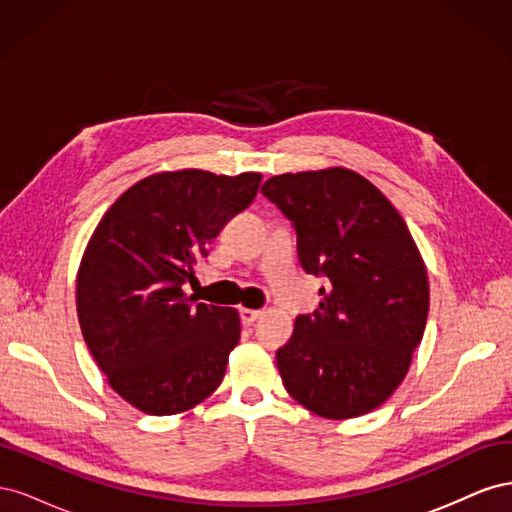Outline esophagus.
<instances>
[{
    "label": "esophagus",
    "instance_id": "obj_1",
    "mask_svg": "<svg viewBox=\"0 0 512 512\" xmlns=\"http://www.w3.org/2000/svg\"><path fill=\"white\" fill-rule=\"evenodd\" d=\"M239 314H241V322L243 324H252L256 318H260V309H250V307H241L239 309Z\"/></svg>",
    "mask_w": 512,
    "mask_h": 512
}]
</instances>
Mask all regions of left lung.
Listing matches in <instances>:
<instances>
[{"label": "left lung", "mask_w": 512, "mask_h": 512, "mask_svg": "<svg viewBox=\"0 0 512 512\" xmlns=\"http://www.w3.org/2000/svg\"><path fill=\"white\" fill-rule=\"evenodd\" d=\"M297 230L307 273L327 277L294 320L277 369L292 399L333 421L367 414L406 378L429 312V280L404 218L374 183L333 166L262 185Z\"/></svg>", "instance_id": "left-lung-1"}]
</instances>
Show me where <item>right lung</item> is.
<instances>
[{
	"instance_id": "right-lung-1",
	"label": "right lung",
	"mask_w": 512,
	"mask_h": 512,
	"mask_svg": "<svg viewBox=\"0 0 512 512\" xmlns=\"http://www.w3.org/2000/svg\"><path fill=\"white\" fill-rule=\"evenodd\" d=\"M262 175L166 170L136 181L91 235L76 273L85 344L113 391L145 414L188 412L224 380L239 344L232 307L196 303L183 284Z\"/></svg>"
}]
</instances>
